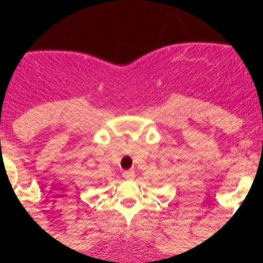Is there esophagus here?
I'll return each instance as SVG.
<instances>
[{
    "label": "esophagus",
    "instance_id": "esophagus-1",
    "mask_svg": "<svg viewBox=\"0 0 263 263\" xmlns=\"http://www.w3.org/2000/svg\"><path fill=\"white\" fill-rule=\"evenodd\" d=\"M123 177H124V179L132 180L134 177H135V172H134V171H131V169H129V171H124Z\"/></svg>",
    "mask_w": 263,
    "mask_h": 263
}]
</instances>
